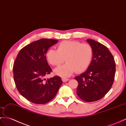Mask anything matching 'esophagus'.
<instances>
[{"mask_svg":"<svg viewBox=\"0 0 126 126\" xmlns=\"http://www.w3.org/2000/svg\"><path fill=\"white\" fill-rule=\"evenodd\" d=\"M62 80L63 82H66V81H68V80H69V79H67V78H62Z\"/></svg>","mask_w":126,"mask_h":126,"instance_id":"34e87169","label":"esophagus"}]
</instances>
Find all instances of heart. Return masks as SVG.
I'll return each mask as SVG.
<instances>
[{"mask_svg":"<svg viewBox=\"0 0 126 126\" xmlns=\"http://www.w3.org/2000/svg\"><path fill=\"white\" fill-rule=\"evenodd\" d=\"M93 47L88 44H82L76 40L63 41L57 45V50L49 49L47 51V60L51 65H64L54 70L56 75L69 77L76 71L80 73L88 68L93 57Z\"/></svg>","mask_w":126,"mask_h":126,"instance_id":"1","label":"heart"}]
</instances>
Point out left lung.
Masks as SVG:
<instances>
[{
    "instance_id": "1",
    "label": "left lung",
    "mask_w": 126,
    "mask_h": 126,
    "mask_svg": "<svg viewBox=\"0 0 126 126\" xmlns=\"http://www.w3.org/2000/svg\"><path fill=\"white\" fill-rule=\"evenodd\" d=\"M93 47L91 65L84 73L75 77L78 82L77 94L83 101L91 102L103 98L110 90L115 73L114 57L104 45L91 39L87 40Z\"/></svg>"
}]
</instances>
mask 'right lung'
<instances>
[{"label":"right lung","mask_w":126,"mask_h":126,"mask_svg":"<svg viewBox=\"0 0 126 126\" xmlns=\"http://www.w3.org/2000/svg\"><path fill=\"white\" fill-rule=\"evenodd\" d=\"M57 43V40L46 38L32 42L22 48L15 60L13 70L16 87L20 94L32 103L49 102L62 84L59 76L45 78L52 70L47 63L46 53Z\"/></svg>","instance_id":"1"}]
</instances>
